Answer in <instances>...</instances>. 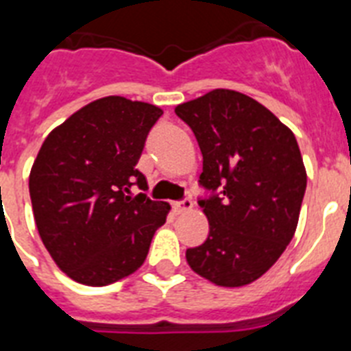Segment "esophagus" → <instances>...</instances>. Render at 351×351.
I'll list each match as a JSON object with an SVG mask.
<instances>
[{"label":"esophagus","instance_id":"obj_1","mask_svg":"<svg viewBox=\"0 0 351 351\" xmlns=\"http://www.w3.org/2000/svg\"><path fill=\"white\" fill-rule=\"evenodd\" d=\"M173 208H175V211L178 215L186 213V211H191V209H193V202L189 200V198H186V200H182V202L173 204Z\"/></svg>","mask_w":351,"mask_h":351}]
</instances>
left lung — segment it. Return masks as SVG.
<instances>
[{
    "label": "left lung",
    "instance_id": "obj_1",
    "mask_svg": "<svg viewBox=\"0 0 351 351\" xmlns=\"http://www.w3.org/2000/svg\"><path fill=\"white\" fill-rule=\"evenodd\" d=\"M202 151L200 184L219 191L200 208L209 234L187 264L222 288L255 282L282 255L299 224L306 167L299 143L250 96L215 89L176 106Z\"/></svg>",
    "mask_w": 351,
    "mask_h": 351
}]
</instances>
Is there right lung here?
Returning <instances> with one entry per match:
<instances>
[{
  "label": "right lung",
  "instance_id": "1",
  "mask_svg": "<svg viewBox=\"0 0 351 351\" xmlns=\"http://www.w3.org/2000/svg\"><path fill=\"white\" fill-rule=\"evenodd\" d=\"M162 109L123 96H106L52 129L29 176L41 242L67 277L107 286L129 277L147 256L154 231L171 206L132 197L149 129Z\"/></svg>",
  "mask_w": 351,
  "mask_h": 351
}]
</instances>
